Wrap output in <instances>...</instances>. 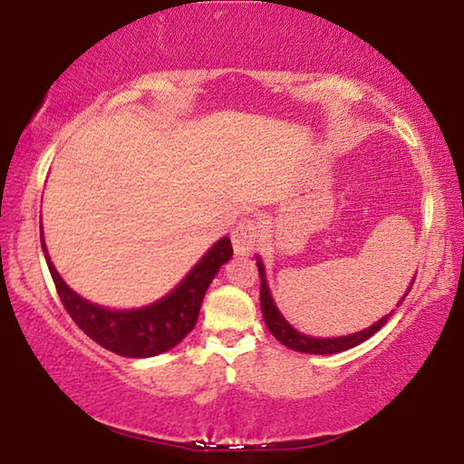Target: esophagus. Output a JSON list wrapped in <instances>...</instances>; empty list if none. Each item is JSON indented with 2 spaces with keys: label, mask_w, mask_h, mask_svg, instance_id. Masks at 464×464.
Listing matches in <instances>:
<instances>
[{
  "label": "esophagus",
  "mask_w": 464,
  "mask_h": 464,
  "mask_svg": "<svg viewBox=\"0 0 464 464\" xmlns=\"http://www.w3.org/2000/svg\"><path fill=\"white\" fill-rule=\"evenodd\" d=\"M233 249L237 255H251L259 245V225L249 217H243L231 235Z\"/></svg>",
  "instance_id": "esophagus-1"
}]
</instances>
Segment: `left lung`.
Returning <instances> with one entry per match:
<instances>
[{"label":"left lung","instance_id":"left-lung-1","mask_svg":"<svg viewBox=\"0 0 464 464\" xmlns=\"http://www.w3.org/2000/svg\"><path fill=\"white\" fill-rule=\"evenodd\" d=\"M257 269H259V275H261V311H263V319H265V324H267V329L271 331V334L275 339H277L279 343H283L285 347H289L293 351H299V353H311V354H333V353H341V351H347V349H353L357 347V344H361L362 341L371 339L374 333H377L381 327H384V323L389 321V317L392 313L384 314L382 319H379L374 324H371L369 329H362L359 333H353V334H347V337H333V339H319V337H309V334H303L299 333L297 329H293L291 324L285 321L283 314L279 313L277 304H275L273 297H271V291L267 287V281H265V267L261 259L257 257ZM412 283H415V279H412ZM412 283L409 285L407 293L411 291ZM405 293V297H407ZM402 297V299H405ZM402 299L399 301V304L402 303ZM397 304V307H399Z\"/></svg>","mask_w":464,"mask_h":464}]
</instances>
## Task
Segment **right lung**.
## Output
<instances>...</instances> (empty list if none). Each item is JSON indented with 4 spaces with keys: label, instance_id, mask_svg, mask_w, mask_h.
<instances>
[{
    "label": "right lung",
    "instance_id": "right-lung-1",
    "mask_svg": "<svg viewBox=\"0 0 464 464\" xmlns=\"http://www.w3.org/2000/svg\"><path fill=\"white\" fill-rule=\"evenodd\" d=\"M39 235H42V249L49 273H52L57 295L69 317L87 337L102 344L103 349L130 359L155 357V354L169 351L187 337V333L193 331L207 287L221 265L229 261L233 255L231 239L223 237L163 299L140 309L111 311L85 301L67 287L49 259L42 227H39Z\"/></svg>",
    "mask_w": 464,
    "mask_h": 464
}]
</instances>
